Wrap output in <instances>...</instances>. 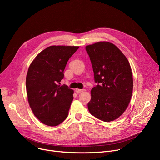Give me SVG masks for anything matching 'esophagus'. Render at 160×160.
I'll return each mask as SVG.
<instances>
[{
	"instance_id": "34e87169",
	"label": "esophagus",
	"mask_w": 160,
	"mask_h": 160,
	"mask_svg": "<svg viewBox=\"0 0 160 160\" xmlns=\"http://www.w3.org/2000/svg\"><path fill=\"white\" fill-rule=\"evenodd\" d=\"M84 91H85L84 89H78V88H76V89L75 90V92H76L77 93L83 92H84Z\"/></svg>"
}]
</instances>
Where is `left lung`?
Instances as JSON below:
<instances>
[{"instance_id":"1","label":"left lung","mask_w":160,"mask_h":160,"mask_svg":"<svg viewBox=\"0 0 160 160\" xmlns=\"http://www.w3.org/2000/svg\"><path fill=\"white\" fill-rule=\"evenodd\" d=\"M94 80L88 103L90 113L105 122L113 121L125 111L131 101L133 78L131 65L118 47L108 41L86 46Z\"/></svg>"}]
</instances>
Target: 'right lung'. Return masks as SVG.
I'll use <instances>...</instances> for the list:
<instances>
[{"label":"right lung","instance_id":"right-lung-1","mask_svg":"<svg viewBox=\"0 0 160 160\" xmlns=\"http://www.w3.org/2000/svg\"><path fill=\"white\" fill-rule=\"evenodd\" d=\"M78 46L52 45L45 49L30 64L26 76V92L33 115L46 125L55 127L68 115L74 90L60 86L68 59Z\"/></svg>","mask_w":160,"mask_h":160}]
</instances>
